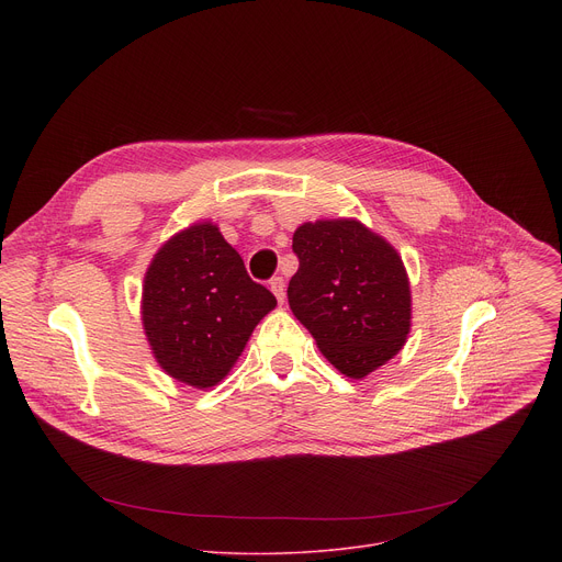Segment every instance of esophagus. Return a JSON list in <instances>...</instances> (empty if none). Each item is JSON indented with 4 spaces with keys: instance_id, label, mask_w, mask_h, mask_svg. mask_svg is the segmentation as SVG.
<instances>
[{
    "instance_id": "1",
    "label": "esophagus",
    "mask_w": 562,
    "mask_h": 562,
    "mask_svg": "<svg viewBox=\"0 0 562 562\" xmlns=\"http://www.w3.org/2000/svg\"><path fill=\"white\" fill-rule=\"evenodd\" d=\"M271 291H273V295L278 297V302H284L286 289H284V280H282V278H273V280H271Z\"/></svg>"
}]
</instances>
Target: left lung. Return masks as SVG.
Here are the masks:
<instances>
[{"mask_svg": "<svg viewBox=\"0 0 562 562\" xmlns=\"http://www.w3.org/2000/svg\"><path fill=\"white\" fill-rule=\"evenodd\" d=\"M289 306L345 375L364 378L403 349L412 293L403 260L356 220L306 222L293 233Z\"/></svg>", "mask_w": 562, "mask_h": 562, "instance_id": "8db88e82", "label": "left lung"}]
</instances>
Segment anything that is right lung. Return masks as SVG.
I'll use <instances>...</instances> for the list:
<instances>
[{"instance_id":"add662e5","label":"right lung","mask_w":562,"mask_h":562,"mask_svg":"<svg viewBox=\"0 0 562 562\" xmlns=\"http://www.w3.org/2000/svg\"><path fill=\"white\" fill-rule=\"evenodd\" d=\"M276 295L254 282L215 224H195L157 251L142 295L148 345L171 378L217 384L243 353Z\"/></svg>"}]
</instances>
